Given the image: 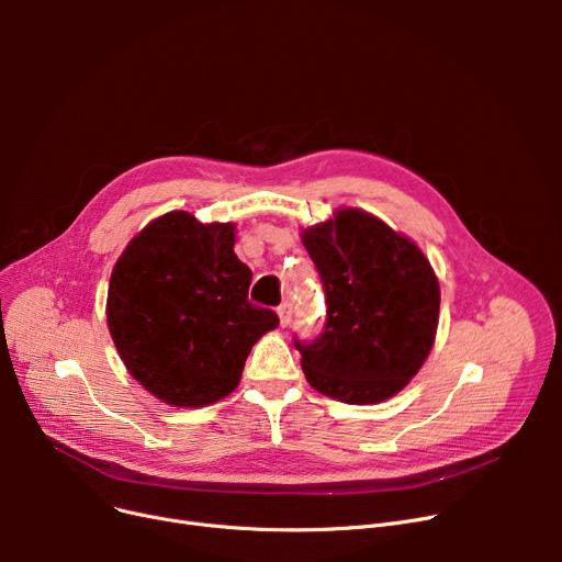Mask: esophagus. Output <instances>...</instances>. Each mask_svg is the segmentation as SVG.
I'll return each instance as SVG.
<instances>
[{
    "label": "esophagus",
    "instance_id": "1",
    "mask_svg": "<svg viewBox=\"0 0 562 562\" xmlns=\"http://www.w3.org/2000/svg\"><path fill=\"white\" fill-rule=\"evenodd\" d=\"M278 316H280V326L286 328L289 323H291V303H282V305L278 307Z\"/></svg>",
    "mask_w": 562,
    "mask_h": 562
}]
</instances>
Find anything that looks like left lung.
<instances>
[{
	"instance_id": "1",
	"label": "left lung",
	"mask_w": 562,
	"mask_h": 562,
	"mask_svg": "<svg viewBox=\"0 0 562 562\" xmlns=\"http://www.w3.org/2000/svg\"><path fill=\"white\" fill-rule=\"evenodd\" d=\"M326 291L328 318L310 341H293L310 385L344 403H380L417 375L435 344L439 282L407 236L362 212L303 229Z\"/></svg>"
}]
</instances>
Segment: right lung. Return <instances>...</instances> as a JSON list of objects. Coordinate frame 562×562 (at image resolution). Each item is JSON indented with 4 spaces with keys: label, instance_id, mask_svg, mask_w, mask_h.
<instances>
[{
    "label": "right lung",
    "instance_id": "obj_1",
    "mask_svg": "<svg viewBox=\"0 0 562 562\" xmlns=\"http://www.w3.org/2000/svg\"><path fill=\"white\" fill-rule=\"evenodd\" d=\"M234 223L168 212L117 257L106 323L134 380L175 407H202L239 385L250 348L278 328L248 301L252 271L234 255Z\"/></svg>",
    "mask_w": 562,
    "mask_h": 562
}]
</instances>
